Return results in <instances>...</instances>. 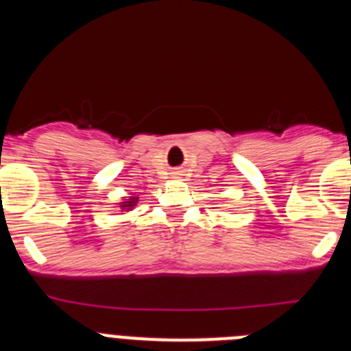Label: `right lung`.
<instances>
[{"instance_id":"right-lung-1","label":"right lung","mask_w":351,"mask_h":351,"mask_svg":"<svg viewBox=\"0 0 351 351\" xmlns=\"http://www.w3.org/2000/svg\"><path fill=\"white\" fill-rule=\"evenodd\" d=\"M137 202H138V197H130V198H126L125 202H121V204H119V207H121V209L132 210L133 207L137 206Z\"/></svg>"}]
</instances>
